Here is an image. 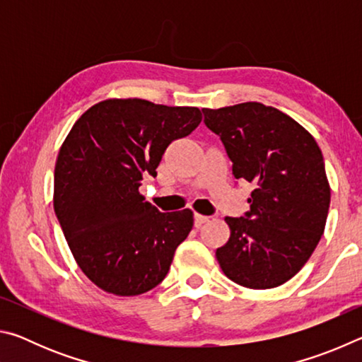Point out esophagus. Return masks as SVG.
Returning a JSON list of instances; mask_svg holds the SVG:
<instances>
[{"mask_svg": "<svg viewBox=\"0 0 362 362\" xmlns=\"http://www.w3.org/2000/svg\"><path fill=\"white\" fill-rule=\"evenodd\" d=\"M209 217L207 216H201V214H194V225L196 226H201V225H204V223H207L209 222Z\"/></svg>", "mask_w": 362, "mask_h": 362, "instance_id": "1", "label": "esophagus"}]
</instances>
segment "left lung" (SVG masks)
<instances>
[{
  "label": "left lung",
  "instance_id": "1",
  "mask_svg": "<svg viewBox=\"0 0 362 362\" xmlns=\"http://www.w3.org/2000/svg\"><path fill=\"white\" fill-rule=\"evenodd\" d=\"M236 179L254 183L246 217H225L230 238L216 250L233 283L272 289L296 276L320 243L330 185L315 137L278 108L259 102L203 108Z\"/></svg>",
  "mask_w": 362,
  "mask_h": 362
}]
</instances>
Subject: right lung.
<instances>
[{"instance_id": "right-lung-1", "label": "right lung", "mask_w": 362, "mask_h": 362, "mask_svg": "<svg viewBox=\"0 0 362 362\" xmlns=\"http://www.w3.org/2000/svg\"><path fill=\"white\" fill-rule=\"evenodd\" d=\"M196 107L107 99L79 116L60 146L54 211L81 272L102 291L140 296L166 278L193 228L189 209L159 212L140 194L163 153L199 126Z\"/></svg>"}]
</instances>
